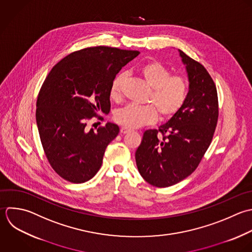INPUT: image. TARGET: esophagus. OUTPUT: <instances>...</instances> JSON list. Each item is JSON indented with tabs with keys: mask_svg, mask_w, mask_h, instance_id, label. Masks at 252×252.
I'll use <instances>...</instances> for the list:
<instances>
[{
	"mask_svg": "<svg viewBox=\"0 0 252 252\" xmlns=\"http://www.w3.org/2000/svg\"><path fill=\"white\" fill-rule=\"evenodd\" d=\"M120 131H121V133H123V134H126V133H127L128 131H130V129H129V128H127V127H126V126H122Z\"/></svg>",
	"mask_w": 252,
	"mask_h": 252,
	"instance_id": "obj_1",
	"label": "esophagus"
}]
</instances>
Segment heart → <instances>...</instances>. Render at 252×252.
<instances>
[{"label": "heart", "mask_w": 252, "mask_h": 252, "mask_svg": "<svg viewBox=\"0 0 252 252\" xmlns=\"http://www.w3.org/2000/svg\"><path fill=\"white\" fill-rule=\"evenodd\" d=\"M140 73L151 88L145 101L150 105H127L116 111L115 121L127 128L153 124L158 114L162 119L173 117L183 108L189 96L188 79L183 75H172L170 69L160 62L153 61L145 63L141 66ZM125 81V73L115 76L110 87L112 99H121Z\"/></svg>", "instance_id": "1"}]
</instances>
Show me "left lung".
I'll use <instances>...</instances> for the list:
<instances>
[{"label":"left lung","instance_id":"left-lung-1","mask_svg":"<svg viewBox=\"0 0 252 252\" xmlns=\"http://www.w3.org/2000/svg\"><path fill=\"white\" fill-rule=\"evenodd\" d=\"M179 51L189 74L188 99L167 124L143 133L135 152L141 177L156 188L174 186L196 170L211 144L219 117L211 75L200 63Z\"/></svg>","mask_w":252,"mask_h":252}]
</instances>
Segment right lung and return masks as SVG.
<instances>
[{
  "mask_svg": "<svg viewBox=\"0 0 252 252\" xmlns=\"http://www.w3.org/2000/svg\"><path fill=\"white\" fill-rule=\"evenodd\" d=\"M138 51L107 46L88 47L60 61L45 78L36 102V123L47 160L63 180L82 184L92 179L103 162L119 126L107 123L87 127L99 113L111 110L110 87L116 74Z\"/></svg>",
  "mask_w": 252,
  "mask_h": 252,
  "instance_id": "add662e5",
  "label": "right lung"
}]
</instances>
